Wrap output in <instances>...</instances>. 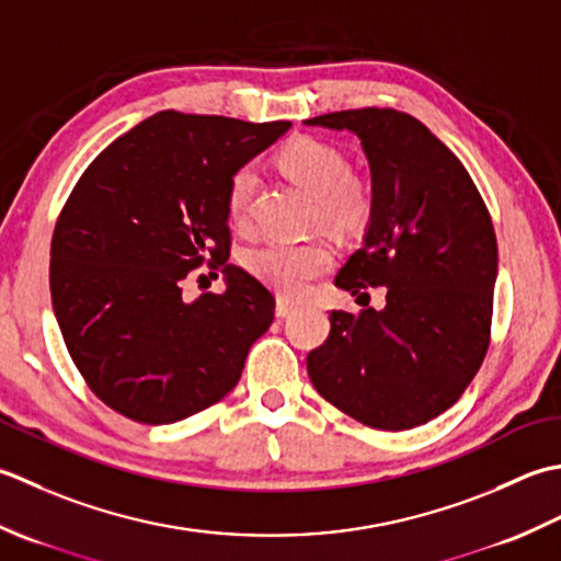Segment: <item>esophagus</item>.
I'll use <instances>...</instances> for the list:
<instances>
[{
	"label": "esophagus",
	"instance_id": "34e87169",
	"mask_svg": "<svg viewBox=\"0 0 561 561\" xmlns=\"http://www.w3.org/2000/svg\"><path fill=\"white\" fill-rule=\"evenodd\" d=\"M295 310H297V302L288 300V297H278V302H276V314L278 317H290Z\"/></svg>",
	"mask_w": 561,
	"mask_h": 561
}]
</instances>
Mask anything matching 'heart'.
I'll return each mask as SVG.
<instances>
[{"label":"heart","mask_w":561,"mask_h":561,"mask_svg":"<svg viewBox=\"0 0 561 561\" xmlns=\"http://www.w3.org/2000/svg\"><path fill=\"white\" fill-rule=\"evenodd\" d=\"M278 167L293 184L312 196L314 220L339 234L365 230L375 210V191L368 179L348 171L339 147L295 137L278 152ZM256 191V171L251 164L239 167L227 184V215L237 227H247L251 201ZM334 249L322 237L305 242H266L251 247L244 266L283 295H300L314 278L329 271Z\"/></svg>","instance_id":"obj_1"}]
</instances>
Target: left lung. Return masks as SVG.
<instances>
[{
	"instance_id": "1",
	"label": "left lung",
	"mask_w": 561,
	"mask_h": 561,
	"mask_svg": "<svg viewBox=\"0 0 561 561\" xmlns=\"http://www.w3.org/2000/svg\"><path fill=\"white\" fill-rule=\"evenodd\" d=\"M305 123L360 137L375 210L334 283L387 293L382 310L331 312L307 373L360 424L416 428L462 397L486 356L499 266L491 215L460 159L409 113L353 108Z\"/></svg>"
}]
</instances>
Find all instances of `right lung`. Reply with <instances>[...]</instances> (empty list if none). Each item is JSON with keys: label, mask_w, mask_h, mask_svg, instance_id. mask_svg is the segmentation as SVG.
<instances>
[{"label": "right lung", "mask_w": 561, "mask_h": 561, "mask_svg": "<svg viewBox=\"0 0 561 561\" xmlns=\"http://www.w3.org/2000/svg\"><path fill=\"white\" fill-rule=\"evenodd\" d=\"M288 128L159 111L79 176L53 232V310L89 390L125 419L162 426L220 402L271 327V290L227 264L225 198ZM203 263L228 290L186 304L183 280Z\"/></svg>", "instance_id": "1"}]
</instances>
